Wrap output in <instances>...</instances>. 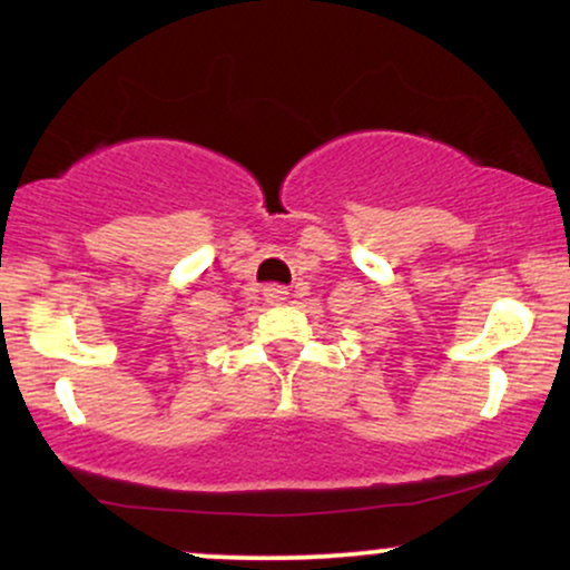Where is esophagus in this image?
I'll use <instances>...</instances> for the list:
<instances>
[{"mask_svg": "<svg viewBox=\"0 0 570 570\" xmlns=\"http://www.w3.org/2000/svg\"><path fill=\"white\" fill-rule=\"evenodd\" d=\"M265 299L271 305H281V303H286V299H289V289H286V286H281V284H271V286H265Z\"/></svg>", "mask_w": 570, "mask_h": 570, "instance_id": "1", "label": "esophagus"}]
</instances>
